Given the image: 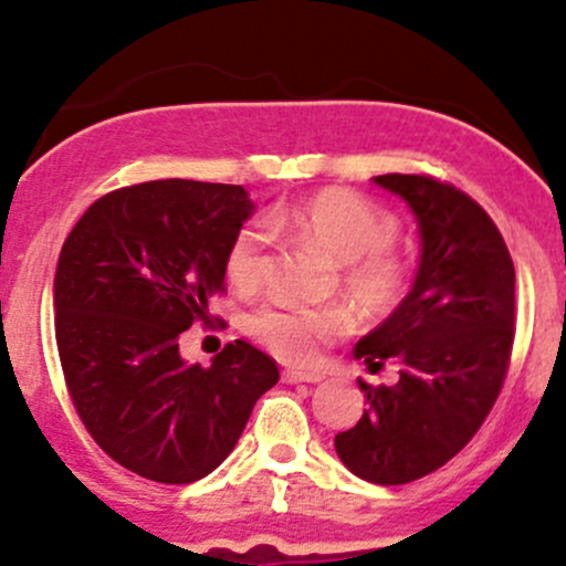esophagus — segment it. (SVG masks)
I'll return each instance as SVG.
<instances>
[{"label":"esophagus","instance_id":"34e87169","mask_svg":"<svg viewBox=\"0 0 566 566\" xmlns=\"http://www.w3.org/2000/svg\"><path fill=\"white\" fill-rule=\"evenodd\" d=\"M284 382H290V386H301V382H322L324 375L319 373H295V369H287V373L282 375Z\"/></svg>","mask_w":566,"mask_h":566}]
</instances>
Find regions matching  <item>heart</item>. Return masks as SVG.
<instances>
[{
	"label": "heart",
	"instance_id": "heart-1",
	"mask_svg": "<svg viewBox=\"0 0 566 566\" xmlns=\"http://www.w3.org/2000/svg\"><path fill=\"white\" fill-rule=\"evenodd\" d=\"M272 231H292L343 265V287L367 316H386L407 292V265L394 255L399 223L343 188H324L301 201L279 205L265 223H244L226 250V276L237 290H255L269 269ZM247 329L290 365H311L319 348L346 329L335 308L269 303L247 319Z\"/></svg>",
	"mask_w": 566,
	"mask_h": 566
}]
</instances>
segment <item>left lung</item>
Wrapping results in <instances>:
<instances>
[{"instance_id": "obj_1", "label": "left lung", "mask_w": 566, "mask_h": 566, "mask_svg": "<svg viewBox=\"0 0 566 566\" xmlns=\"http://www.w3.org/2000/svg\"><path fill=\"white\" fill-rule=\"evenodd\" d=\"M405 199L420 233L412 290L356 343L369 369L401 365L399 382L369 388L359 423L335 437L350 473L407 484L469 444L495 405L513 346V261L497 226L458 188L426 175H378Z\"/></svg>"}]
</instances>
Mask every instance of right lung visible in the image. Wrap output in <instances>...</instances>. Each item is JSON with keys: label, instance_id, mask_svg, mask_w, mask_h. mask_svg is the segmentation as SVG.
Masks as SVG:
<instances>
[{"label": "right lung", "instance_id": "add662e5", "mask_svg": "<svg viewBox=\"0 0 566 566\" xmlns=\"http://www.w3.org/2000/svg\"><path fill=\"white\" fill-rule=\"evenodd\" d=\"M252 212L242 186L151 180L97 199L63 242L53 305L69 394L97 447L143 479L216 471L276 386V361L247 340L210 367L178 343L223 292L226 250Z\"/></svg>", "mask_w": 566, "mask_h": 566}]
</instances>
